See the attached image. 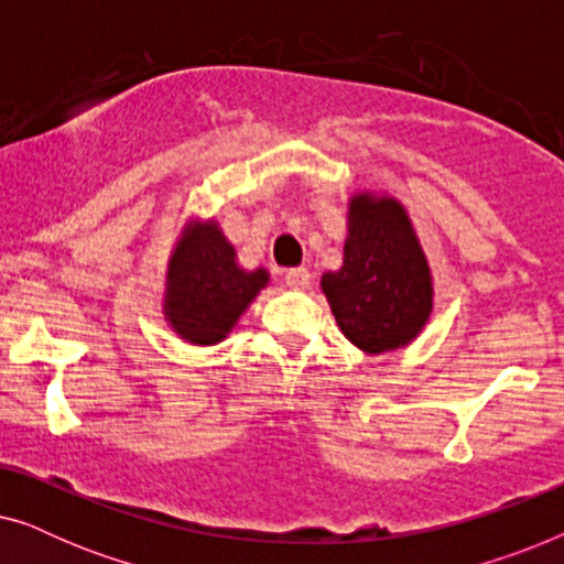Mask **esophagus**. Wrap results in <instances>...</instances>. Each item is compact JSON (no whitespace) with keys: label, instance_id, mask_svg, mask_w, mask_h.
I'll return each instance as SVG.
<instances>
[{"label":"esophagus","instance_id":"1","mask_svg":"<svg viewBox=\"0 0 564 564\" xmlns=\"http://www.w3.org/2000/svg\"><path fill=\"white\" fill-rule=\"evenodd\" d=\"M284 284L292 290H307L311 288V272L305 267H292L284 272Z\"/></svg>","mask_w":564,"mask_h":564}]
</instances>
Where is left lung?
Returning <instances> with one entry per match:
<instances>
[{
  "label": "left lung",
  "mask_w": 564,
  "mask_h": 564,
  "mask_svg": "<svg viewBox=\"0 0 564 564\" xmlns=\"http://www.w3.org/2000/svg\"><path fill=\"white\" fill-rule=\"evenodd\" d=\"M341 334L367 354L403 349L434 311V284L413 223L395 197L349 199L344 264L321 280Z\"/></svg>",
  "instance_id": "1"
}]
</instances>
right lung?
<instances>
[{
	"instance_id": "right-lung-1",
	"label": "right lung",
	"mask_w": 564,
	"mask_h": 564,
	"mask_svg": "<svg viewBox=\"0 0 564 564\" xmlns=\"http://www.w3.org/2000/svg\"><path fill=\"white\" fill-rule=\"evenodd\" d=\"M267 269H241L218 223H189L169 259L164 315L184 341L213 346L267 288Z\"/></svg>"
}]
</instances>
